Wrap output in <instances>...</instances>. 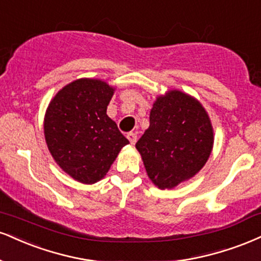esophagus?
<instances>
[{
    "label": "esophagus",
    "instance_id": "obj_1",
    "mask_svg": "<svg viewBox=\"0 0 261 261\" xmlns=\"http://www.w3.org/2000/svg\"><path fill=\"white\" fill-rule=\"evenodd\" d=\"M126 137H127V140L130 141V143H131V144H135V143H136V141H137V136H136V134H134V133H128V134L126 135Z\"/></svg>",
    "mask_w": 261,
    "mask_h": 261
}]
</instances>
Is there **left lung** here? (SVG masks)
<instances>
[{
    "label": "left lung",
    "mask_w": 261,
    "mask_h": 261,
    "mask_svg": "<svg viewBox=\"0 0 261 261\" xmlns=\"http://www.w3.org/2000/svg\"><path fill=\"white\" fill-rule=\"evenodd\" d=\"M214 130L198 99L178 90L156 97L149 127L137 141L149 180L161 190L174 188L198 174L208 162Z\"/></svg>",
    "instance_id": "1"
}]
</instances>
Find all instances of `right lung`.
<instances>
[{
    "instance_id": "obj_1",
    "label": "right lung",
    "mask_w": 261,
    "mask_h": 261,
    "mask_svg": "<svg viewBox=\"0 0 261 261\" xmlns=\"http://www.w3.org/2000/svg\"><path fill=\"white\" fill-rule=\"evenodd\" d=\"M114 91L106 81L83 77L59 90L46 109L43 133L49 153L81 184L102 180L128 143L107 115Z\"/></svg>"
}]
</instances>
